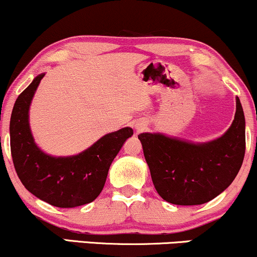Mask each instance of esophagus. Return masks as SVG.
I'll list each match as a JSON object with an SVG mask.
<instances>
[{"mask_svg":"<svg viewBox=\"0 0 257 257\" xmlns=\"http://www.w3.org/2000/svg\"><path fill=\"white\" fill-rule=\"evenodd\" d=\"M135 128L137 132H143L145 128H147V123L143 121H138L135 123Z\"/></svg>","mask_w":257,"mask_h":257,"instance_id":"34e87169","label":"esophagus"}]
</instances>
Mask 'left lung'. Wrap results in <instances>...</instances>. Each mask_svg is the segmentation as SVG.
<instances>
[{"label":"left lung","mask_w":257,"mask_h":257,"mask_svg":"<svg viewBox=\"0 0 257 257\" xmlns=\"http://www.w3.org/2000/svg\"><path fill=\"white\" fill-rule=\"evenodd\" d=\"M160 196L174 205H201L232 183L245 153V118L236 97L235 119L220 137L191 142L160 132L138 136Z\"/></svg>","instance_id":"left-lung-1"}]
</instances>
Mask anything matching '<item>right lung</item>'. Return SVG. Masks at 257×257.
<instances>
[{"label": "right lung", "mask_w": 257, "mask_h": 257, "mask_svg": "<svg viewBox=\"0 0 257 257\" xmlns=\"http://www.w3.org/2000/svg\"><path fill=\"white\" fill-rule=\"evenodd\" d=\"M44 76L34 77L13 107L9 135L15 170L25 188L47 204L62 208L89 204L102 191L110 164L134 130L104 135L72 156L46 154L34 141L30 125L31 103Z\"/></svg>", "instance_id": "1"}]
</instances>
